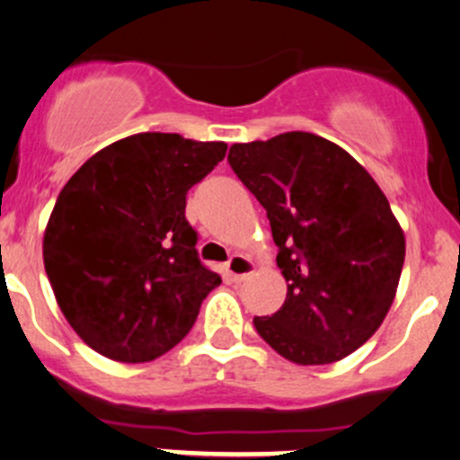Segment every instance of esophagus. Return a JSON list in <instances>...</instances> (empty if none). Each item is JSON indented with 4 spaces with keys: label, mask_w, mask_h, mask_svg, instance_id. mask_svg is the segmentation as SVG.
Returning <instances> with one entry per match:
<instances>
[{
    "label": "esophagus",
    "mask_w": 460,
    "mask_h": 460,
    "mask_svg": "<svg viewBox=\"0 0 460 460\" xmlns=\"http://www.w3.org/2000/svg\"><path fill=\"white\" fill-rule=\"evenodd\" d=\"M252 274H254V263H252L248 256L232 254L228 263H226V276L234 280V283H241V280H245Z\"/></svg>",
    "instance_id": "esophagus-1"
}]
</instances>
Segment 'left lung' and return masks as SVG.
<instances>
[{"mask_svg":"<svg viewBox=\"0 0 460 460\" xmlns=\"http://www.w3.org/2000/svg\"><path fill=\"white\" fill-rule=\"evenodd\" d=\"M228 162L268 210L288 280L283 307L254 318L259 335L300 367L347 358L384 323L406 259L386 195L342 146L307 131L232 145Z\"/></svg>","mask_w":460,"mask_h":460,"instance_id":"8db88e82","label":"left lung"}]
</instances>
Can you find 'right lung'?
Masks as SVG:
<instances>
[{"label":"right lung","instance_id":"1","mask_svg":"<svg viewBox=\"0 0 460 460\" xmlns=\"http://www.w3.org/2000/svg\"><path fill=\"white\" fill-rule=\"evenodd\" d=\"M226 142L136 133L70 177L43 234V263L70 327L116 362H151L195 324L221 276L197 256L186 192Z\"/></svg>","mask_w":460,"mask_h":460}]
</instances>
